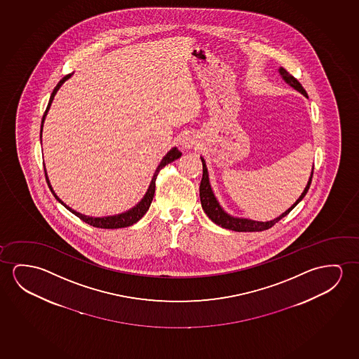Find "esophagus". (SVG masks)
Returning a JSON list of instances; mask_svg holds the SVG:
<instances>
[{
    "mask_svg": "<svg viewBox=\"0 0 359 359\" xmlns=\"http://www.w3.org/2000/svg\"><path fill=\"white\" fill-rule=\"evenodd\" d=\"M196 144V138L194 137L193 134H184L180 140V145H182L184 149H190L193 148L194 145Z\"/></svg>",
    "mask_w": 359,
    "mask_h": 359,
    "instance_id": "1",
    "label": "esophagus"
}]
</instances>
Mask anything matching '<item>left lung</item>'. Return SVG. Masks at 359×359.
Listing matches in <instances>:
<instances>
[{"label":"left lung","mask_w":359,"mask_h":359,"mask_svg":"<svg viewBox=\"0 0 359 359\" xmlns=\"http://www.w3.org/2000/svg\"><path fill=\"white\" fill-rule=\"evenodd\" d=\"M278 71H280V74H281L282 78H283L291 87H293V88L298 90L299 93L304 94V97L309 98V95L306 93V90H304V87H302V84L298 82L297 79L293 77L292 74H290V73L287 72L286 69L282 68V67ZM201 161H203V179H201V182H200V201H201V206H203V209H204L205 214L209 216V219L214 221L216 225L224 227V229H229V230H232V231L255 232L264 231V230L271 229L276 222L281 220L282 217L288 215V214L291 212V210H292L301 200L304 199V196H306V194L309 191V185H311L312 177H313V170H312L309 184H307V187L304 188V193L301 194V196L298 198L297 201H296L290 209L286 210L282 215L278 216L275 220L261 222V221L232 217V216L229 215L224 210L221 209V206L219 205V203H217L215 195H214L212 190H211V187H210L208 169H206V164H205V160L203 159V158H201Z\"/></svg>","instance_id":"8db88e82"}]
</instances>
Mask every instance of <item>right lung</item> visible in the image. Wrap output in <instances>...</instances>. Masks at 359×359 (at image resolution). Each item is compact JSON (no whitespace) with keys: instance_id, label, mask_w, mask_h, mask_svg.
<instances>
[{"instance_id":"1","label":"right lung","mask_w":359,"mask_h":359,"mask_svg":"<svg viewBox=\"0 0 359 359\" xmlns=\"http://www.w3.org/2000/svg\"><path fill=\"white\" fill-rule=\"evenodd\" d=\"M72 74H67L65 77L62 78L61 81L58 82V84L55 86V89H53V92L50 94V102H48V105H47V108H46V111H44L43 118H42V126H41V135H42V128H43V121L44 118L47 116V111L50 109V103H52V100L55 98V93H57V90L60 89L62 84L66 82L68 78L71 77ZM182 156V153L177 150V148H172V149L168 153V154L163 158L161 160V163H160L159 166L156 168V170L154 172V177L151 179V182H150L149 189H148V191L145 194V196H144L142 201L139 203L137 206H134L133 209L128 210L127 212H123L121 215L116 216H107V217H90V216L82 215V214H79L77 211H74V210L71 209V208H68L63 201H62L57 195H55V191L52 190V187H50V180H48V177H47V172L44 170V175H46V180H47V184H48V187H50V191L52 194L55 195V199L58 200L60 203H61L63 206H66L67 209L69 210L72 214L79 217L81 220L84 221L86 224H88L90 226L94 227H100V229H121V227H127L130 226L133 224H135L137 221L140 220L144 215H145V212L148 211L149 209L150 204H151V201H153V198H154L155 193V180H156V177H158V174H159V171L166 165V164H169L171 161H174V160H177V158H180Z\"/></svg>"}]
</instances>
